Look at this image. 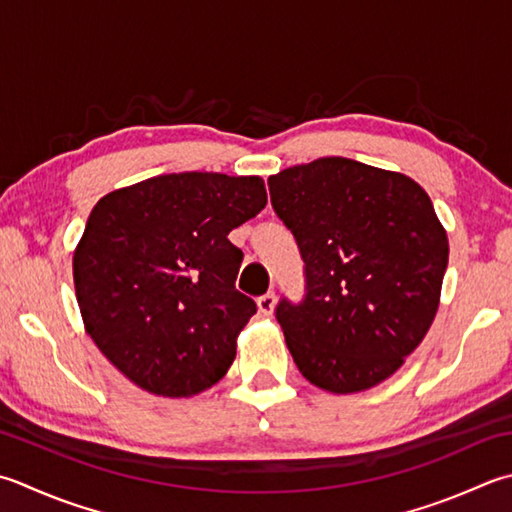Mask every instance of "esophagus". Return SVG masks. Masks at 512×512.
<instances>
[{"mask_svg":"<svg viewBox=\"0 0 512 512\" xmlns=\"http://www.w3.org/2000/svg\"><path fill=\"white\" fill-rule=\"evenodd\" d=\"M275 306H277V297H275V293H266V295H262L257 299V308H259V313H262L264 317H270L275 313Z\"/></svg>","mask_w":512,"mask_h":512,"instance_id":"obj_1","label":"esophagus"}]
</instances>
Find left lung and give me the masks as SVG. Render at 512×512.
<instances>
[{
	"instance_id": "obj_1",
	"label": "left lung",
	"mask_w": 512,
	"mask_h": 512,
	"mask_svg": "<svg viewBox=\"0 0 512 512\" xmlns=\"http://www.w3.org/2000/svg\"><path fill=\"white\" fill-rule=\"evenodd\" d=\"M270 202L306 264V299L277 306L310 384L362 393L424 342L448 266V235L415 179L346 157L268 177Z\"/></svg>"
}]
</instances>
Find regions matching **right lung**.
Returning <instances> with one entry per match:
<instances>
[{
    "instance_id": "1",
    "label": "right lung",
    "mask_w": 512,
    "mask_h": 512,
    "mask_svg": "<svg viewBox=\"0 0 512 512\" xmlns=\"http://www.w3.org/2000/svg\"><path fill=\"white\" fill-rule=\"evenodd\" d=\"M268 202L257 175H157L104 195L73 250L90 339L146 393H204L235 362L255 302L235 290L228 233Z\"/></svg>"
}]
</instances>
